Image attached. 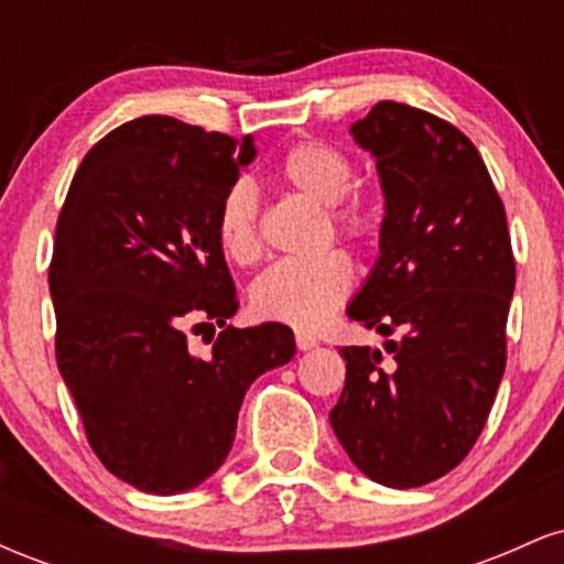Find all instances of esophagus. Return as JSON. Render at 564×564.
I'll use <instances>...</instances> for the list:
<instances>
[{"instance_id": "esophagus-1", "label": "esophagus", "mask_w": 564, "mask_h": 564, "mask_svg": "<svg viewBox=\"0 0 564 564\" xmlns=\"http://www.w3.org/2000/svg\"><path fill=\"white\" fill-rule=\"evenodd\" d=\"M294 341H296V349L318 347V336H313V334H307V332H296L294 334Z\"/></svg>"}]
</instances>
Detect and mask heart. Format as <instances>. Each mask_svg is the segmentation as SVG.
<instances>
[{
	"label": "heart",
	"instance_id": "1",
	"mask_svg": "<svg viewBox=\"0 0 564 564\" xmlns=\"http://www.w3.org/2000/svg\"><path fill=\"white\" fill-rule=\"evenodd\" d=\"M281 183L326 206V238L339 236L371 251L387 228V206L373 187L355 183V161L341 148L304 140L283 156ZM217 238L232 262L249 264L262 254L260 196L246 180L230 185L217 212ZM355 283L352 260L328 249L310 260L275 262L251 283V310L264 321L294 328H318L347 300Z\"/></svg>",
	"mask_w": 564,
	"mask_h": 564
}]
</instances>
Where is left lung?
Here are the masks:
<instances>
[{"label": "left lung", "instance_id": "obj_1", "mask_svg": "<svg viewBox=\"0 0 564 564\" xmlns=\"http://www.w3.org/2000/svg\"><path fill=\"white\" fill-rule=\"evenodd\" d=\"M352 134L387 198L381 257L347 315L387 341L345 347L328 419L355 467L387 488L440 480L469 456L507 368L514 251L488 166L451 121L381 100Z\"/></svg>", "mask_w": 564, "mask_h": 564}]
</instances>
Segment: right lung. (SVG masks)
I'll use <instances>...</instances> for the list:
<instances>
[{
  "mask_svg": "<svg viewBox=\"0 0 564 564\" xmlns=\"http://www.w3.org/2000/svg\"><path fill=\"white\" fill-rule=\"evenodd\" d=\"M251 140L140 116L89 148L55 228V358L89 448L159 496L223 467L249 384L289 364L281 323L228 326L236 289L217 238L219 200ZM220 326L209 354L186 332Z\"/></svg>",
  "mask_w": 564,
  "mask_h": 564,
  "instance_id": "add662e5",
  "label": "right lung"
}]
</instances>
